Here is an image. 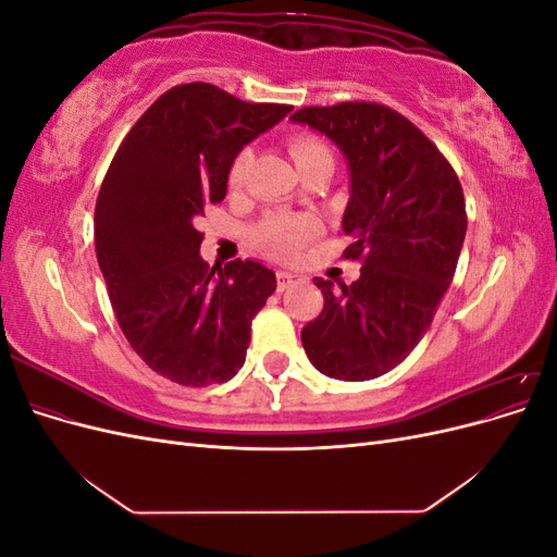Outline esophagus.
<instances>
[{"label": "esophagus", "mask_w": 557, "mask_h": 557, "mask_svg": "<svg viewBox=\"0 0 557 557\" xmlns=\"http://www.w3.org/2000/svg\"><path fill=\"white\" fill-rule=\"evenodd\" d=\"M295 281H299V276H297L295 272H285V269H281V272H276V288H278L281 293L288 290Z\"/></svg>", "instance_id": "34e87169"}]
</instances>
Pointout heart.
I'll return each mask as SVG.
<instances>
[{"label": "heart", "instance_id": "obj_1", "mask_svg": "<svg viewBox=\"0 0 557 557\" xmlns=\"http://www.w3.org/2000/svg\"><path fill=\"white\" fill-rule=\"evenodd\" d=\"M290 153H293L297 170H301L305 164H309L318 158H323V156H330V150L323 141H318L313 137H297L290 144ZM248 158H250V153H248V150H244V153L237 160H234V164H232V181L234 183H237L244 176ZM318 232H320V223L315 221L313 215H307V213H297V215L295 213H272L260 223L258 242L267 250L278 252V256H290V252L299 250L307 242H311Z\"/></svg>", "mask_w": 557, "mask_h": 557}]
</instances>
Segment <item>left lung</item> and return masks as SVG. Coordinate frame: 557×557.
Returning a JSON list of instances; mask_svg holds the SVG:
<instances>
[{"mask_svg": "<svg viewBox=\"0 0 557 557\" xmlns=\"http://www.w3.org/2000/svg\"><path fill=\"white\" fill-rule=\"evenodd\" d=\"M342 150L350 197L344 258L362 260L346 285L313 278L323 311L301 330L320 374L379 379L423 339L448 290L467 232L462 185L423 132L374 102L307 107L290 115Z\"/></svg>", "mask_w": 557, "mask_h": 557, "instance_id": "1", "label": "left lung"}]
</instances>
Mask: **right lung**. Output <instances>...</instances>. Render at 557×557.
Wrapping results in <instances>:
<instances>
[{
    "label": "right lung",
    "instance_id": "right-lung-1",
    "mask_svg": "<svg viewBox=\"0 0 557 557\" xmlns=\"http://www.w3.org/2000/svg\"><path fill=\"white\" fill-rule=\"evenodd\" d=\"M293 107L248 104L211 83L166 90L117 148L95 207V248L134 352L181 385L225 383L276 290L258 260L211 267L195 221L225 199L234 160Z\"/></svg>",
    "mask_w": 557,
    "mask_h": 557
}]
</instances>
